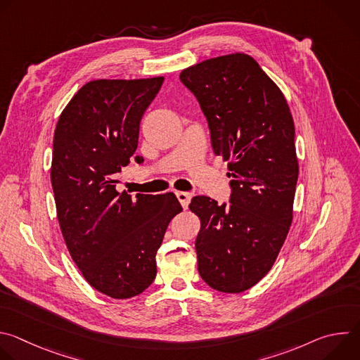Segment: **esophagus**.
<instances>
[{
  "mask_svg": "<svg viewBox=\"0 0 360 360\" xmlns=\"http://www.w3.org/2000/svg\"><path fill=\"white\" fill-rule=\"evenodd\" d=\"M176 193V198H178V200L181 202V205H182V208L184 210H186L188 208V205H189V202H191V193L189 192H182V191H176L175 192Z\"/></svg>",
  "mask_w": 360,
  "mask_h": 360,
  "instance_id": "esophagus-1",
  "label": "esophagus"
}]
</instances>
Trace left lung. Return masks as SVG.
<instances>
[{"mask_svg": "<svg viewBox=\"0 0 360 360\" xmlns=\"http://www.w3.org/2000/svg\"><path fill=\"white\" fill-rule=\"evenodd\" d=\"M179 79L196 96L232 178L229 205L200 195L189 203L200 221L198 272L212 289L240 293L271 271L293 219V118L279 86L248 54L202 61Z\"/></svg>", "mask_w": 360, "mask_h": 360, "instance_id": "left-lung-1", "label": "left lung"}]
</instances>
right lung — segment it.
I'll return each mask as SVG.
<instances>
[{"mask_svg":"<svg viewBox=\"0 0 360 360\" xmlns=\"http://www.w3.org/2000/svg\"><path fill=\"white\" fill-rule=\"evenodd\" d=\"M164 77L94 79L68 102L54 132L51 184L70 255L85 281L114 299L142 293L157 276V250L182 211L172 192L115 189L134 158L139 122ZM139 164L143 161L135 157Z\"/></svg>","mask_w":360,"mask_h":360,"instance_id":"obj_1","label":"right lung"}]
</instances>
